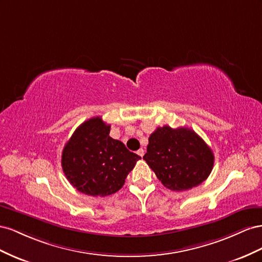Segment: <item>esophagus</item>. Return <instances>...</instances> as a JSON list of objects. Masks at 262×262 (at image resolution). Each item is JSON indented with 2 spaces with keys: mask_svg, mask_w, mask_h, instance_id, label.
Instances as JSON below:
<instances>
[{
  "mask_svg": "<svg viewBox=\"0 0 262 262\" xmlns=\"http://www.w3.org/2000/svg\"><path fill=\"white\" fill-rule=\"evenodd\" d=\"M144 154H145V151H144L143 148H140V149H138V150H137V155H139L140 157H143Z\"/></svg>",
  "mask_w": 262,
  "mask_h": 262,
  "instance_id": "1",
  "label": "esophagus"
}]
</instances>
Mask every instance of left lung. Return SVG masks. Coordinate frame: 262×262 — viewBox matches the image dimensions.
Instances as JSON below:
<instances>
[{"label": "left lung", "mask_w": 262, "mask_h": 262, "mask_svg": "<svg viewBox=\"0 0 262 262\" xmlns=\"http://www.w3.org/2000/svg\"><path fill=\"white\" fill-rule=\"evenodd\" d=\"M144 160L166 188L179 192L206 180L214 166V154L194 130L163 126L149 136Z\"/></svg>", "instance_id": "1"}]
</instances>
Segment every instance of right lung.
Returning a JSON list of instances; mask_svg holds the SVG:
<instances>
[{"label": "right lung", "mask_w": 262, "mask_h": 262, "mask_svg": "<svg viewBox=\"0 0 262 262\" xmlns=\"http://www.w3.org/2000/svg\"><path fill=\"white\" fill-rule=\"evenodd\" d=\"M110 129L101 117L90 118L74 130L62 150L67 179L86 195L103 198L117 192L140 159L122 141L110 137Z\"/></svg>", "instance_id": "add662e5"}]
</instances>
